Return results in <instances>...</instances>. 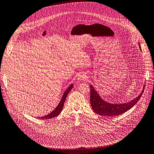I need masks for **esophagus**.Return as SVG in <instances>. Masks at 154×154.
<instances>
[{
    "instance_id": "obj_1",
    "label": "esophagus",
    "mask_w": 154,
    "mask_h": 154,
    "mask_svg": "<svg viewBox=\"0 0 154 154\" xmlns=\"http://www.w3.org/2000/svg\"><path fill=\"white\" fill-rule=\"evenodd\" d=\"M87 79L88 77L84 74H80L78 77L79 80H80V81H85L87 80Z\"/></svg>"
}]
</instances>
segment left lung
<instances>
[{"instance_id":"8db88e82","label":"left lung","mask_w":154,"mask_h":154,"mask_svg":"<svg viewBox=\"0 0 154 154\" xmlns=\"http://www.w3.org/2000/svg\"><path fill=\"white\" fill-rule=\"evenodd\" d=\"M139 46L141 51L140 44ZM145 85L143 89L137 97L130 102L123 104H112L105 101L102 99L100 94L94 90L93 85H90V104L94 112L102 116H117L125 113V112L132 108L141 98L144 92Z\"/></svg>"}]
</instances>
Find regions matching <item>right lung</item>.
Returning <instances> with one entry per match:
<instances>
[{
  "instance_id": "1",
  "label": "right lung",
  "mask_w": 154,
  "mask_h": 154,
  "mask_svg": "<svg viewBox=\"0 0 154 154\" xmlns=\"http://www.w3.org/2000/svg\"><path fill=\"white\" fill-rule=\"evenodd\" d=\"M73 87H74L73 84H71V85H69V87L67 88V89L64 93V94L63 95V97H62V98H61L59 104L57 106V107H56V109L54 110H53L51 112H50L48 115H47L45 116H43V117H38V119L45 120V119H50L54 118L55 117H57L61 113V110H63V106H64V102H65L66 97H67L68 93H69V91L72 90Z\"/></svg>"
}]
</instances>
